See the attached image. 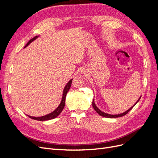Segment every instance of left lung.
<instances>
[{
    "instance_id": "obj_1",
    "label": "left lung",
    "mask_w": 158,
    "mask_h": 158,
    "mask_svg": "<svg viewBox=\"0 0 158 158\" xmlns=\"http://www.w3.org/2000/svg\"><path fill=\"white\" fill-rule=\"evenodd\" d=\"M140 98H141V96L140 97V98L138 99V101L136 102V103L134 105V106H132V107H131L130 109H128L127 111H126L125 112H124V113H121V114H108V113H104V112H103V111H102L100 109H99L98 107H97V106H95V103H94V100H93V102H92V106H93V107H94V109H95V111H96L99 115H101V116H102V117H106V118H117V117H123V116H124V115H125L126 114H127L129 111H131V110L135 107V105L139 102V100L140 99Z\"/></svg>"
}]
</instances>
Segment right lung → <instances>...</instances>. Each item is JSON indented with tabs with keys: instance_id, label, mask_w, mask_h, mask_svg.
<instances>
[{
	"instance_id": "right-lung-1",
	"label": "right lung",
	"mask_w": 158,
	"mask_h": 158,
	"mask_svg": "<svg viewBox=\"0 0 158 158\" xmlns=\"http://www.w3.org/2000/svg\"><path fill=\"white\" fill-rule=\"evenodd\" d=\"M38 36H35L33 38H32L31 40H30L29 41L27 42V44H26V45L25 46V47H26L28 45H30V43H31L33 41H34L35 39H37ZM24 47V48H25ZM72 81H73V79H71L69 82H68V84L66 85V86L64 88L63 90V98H62V100H61V102L60 103L59 106H58L54 111H52V113L48 114H46L45 116H43V117H31V116H29L30 118H32V119H34V120H37V121H48V120H51V119H53L55 118H56L57 116H59L60 113L63 111L64 106H65V99H66V95L67 94L71 86V84H72Z\"/></svg>"
}]
</instances>
